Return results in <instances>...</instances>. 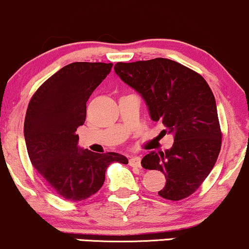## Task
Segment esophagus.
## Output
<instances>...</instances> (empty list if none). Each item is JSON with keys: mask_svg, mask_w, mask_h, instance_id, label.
Here are the masks:
<instances>
[{"mask_svg": "<svg viewBox=\"0 0 249 249\" xmlns=\"http://www.w3.org/2000/svg\"><path fill=\"white\" fill-rule=\"evenodd\" d=\"M129 164L133 168H141V157L138 156H132L129 160Z\"/></svg>", "mask_w": 249, "mask_h": 249, "instance_id": "esophagus-1", "label": "esophagus"}]
</instances>
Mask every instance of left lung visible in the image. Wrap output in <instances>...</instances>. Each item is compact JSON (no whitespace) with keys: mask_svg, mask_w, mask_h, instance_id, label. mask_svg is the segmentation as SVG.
Returning <instances> with one entry per match:
<instances>
[{"mask_svg":"<svg viewBox=\"0 0 249 249\" xmlns=\"http://www.w3.org/2000/svg\"><path fill=\"white\" fill-rule=\"evenodd\" d=\"M114 72L141 94L150 118L174 135L170 149L151 151L142 160L143 168L164 174L166 183L158 195L171 201L188 197L210 174L221 150L216 102L209 85L170 59L117 62Z\"/></svg>","mask_w":249,"mask_h":249,"instance_id":"left-lung-1","label":"left lung"}]
</instances>
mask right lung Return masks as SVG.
Wrapping results in <instances>:
<instances>
[{
	"instance_id": "obj_1",
	"label": "right lung",
	"mask_w": 249,
	"mask_h": 249,
	"mask_svg": "<svg viewBox=\"0 0 249 249\" xmlns=\"http://www.w3.org/2000/svg\"><path fill=\"white\" fill-rule=\"evenodd\" d=\"M112 64L73 62L39 87L24 119V141L33 166L68 201H83L102 188L112 162L125 156L95 154L78 145L76 129L86 119V102L110 73Z\"/></svg>"
}]
</instances>
